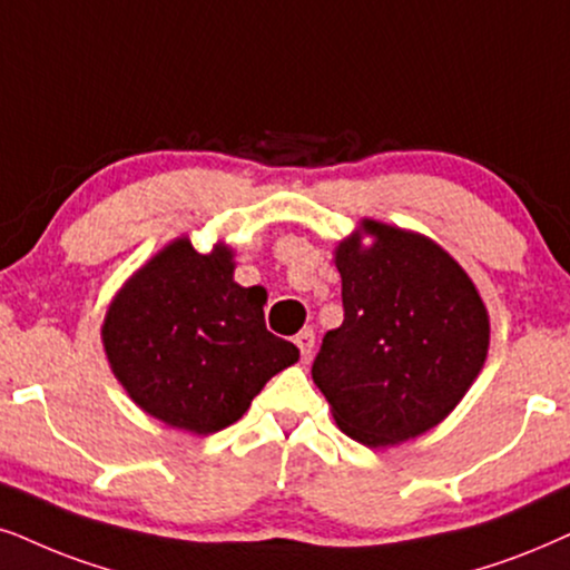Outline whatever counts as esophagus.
Instances as JSON below:
<instances>
[{
  "instance_id": "esophagus-1",
  "label": "esophagus",
  "mask_w": 570,
  "mask_h": 570,
  "mask_svg": "<svg viewBox=\"0 0 570 570\" xmlns=\"http://www.w3.org/2000/svg\"><path fill=\"white\" fill-rule=\"evenodd\" d=\"M294 344H297V347H299L302 360H309V352H313V347H315V334H313V328H302L299 334L294 336Z\"/></svg>"
}]
</instances>
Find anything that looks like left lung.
Returning <instances> with one entry per match:
<instances>
[{
    "label": "left lung",
    "instance_id": "8db88e82",
    "mask_svg": "<svg viewBox=\"0 0 570 570\" xmlns=\"http://www.w3.org/2000/svg\"><path fill=\"white\" fill-rule=\"evenodd\" d=\"M336 247L342 326L323 336L313 381L338 429L368 446L434 429L463 400L489 347L473 281L426 236L363 220Z\"/></svg>",
    "mask_w": 570,
    "mask_h": 570
}]
</instances>
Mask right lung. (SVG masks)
I'll list each match as a JSON object with an SVG mask.
<instances>
[{"instance_id":"1","label":"right lung","mask_w":570,"mask_h":570,"mask_svg":"<svg viewBox=\"0 0 570 570\" xmlns=\"http://www.w3.org/2000/svg\"><path fill=\"white\" fill-rule=\"evenodd\" d=\"M232 249L202 255L176 239L120 289L102 326L112 373L141 410L173 429L213 434L299 350L265 328V289L234 281Z\"/></svg>"}]
</instances>
